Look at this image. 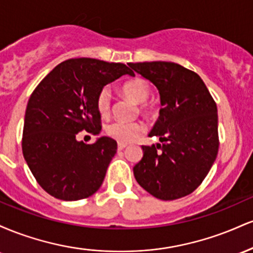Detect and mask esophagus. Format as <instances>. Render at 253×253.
Returning a JSON list of instances; mask_svg holds the SVG:
<instances>
[{"label":"esophagus","instance_id":"esophagus-1","mask_svg":"<svg viewBox=\"0 0 253 253\" xmlns=\"http://www.w3.org/2000/svg\"><path fill=\"white\" fill-rule=\"evenodd\" d=\"M126 146H127V144H121V143H119V144H118V150H124Z\"/></svg>","mask_w":253,"mask_h":253}]
</instances>
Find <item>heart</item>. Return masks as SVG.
I'll list each match as a JSON object with an SVG mask.
<instances>
[{
	"label": "heart",
	"mask_w": 253,
	"mask_h": 253,
	"mask_svg": "<svg viewBox=\"0 0 253 253\" xmlns=\"http://www.w3.org/2000/svg\"><path fill=\"white\" fill-rule=\"evenodd\" d=\"M123 94L134 103H140V108L144 112H150L151 104L147 102L150 97L151 86L143 78H135L123 86ZM96 107L98 113L102 117H107L110 112V90L103 88L97 95ZM145 132V125L140 121L133 123H124V121H114L110 123L106 128L107 135L121 144H128L135 140Z\"/></svg>",
	"instance_id": "obj_1"
}]
</instances>
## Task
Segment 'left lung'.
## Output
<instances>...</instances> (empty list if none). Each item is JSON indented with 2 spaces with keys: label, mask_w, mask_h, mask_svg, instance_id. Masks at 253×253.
<instances>
[{
  "label": "left lung",
  "mask_w": 253,
  "mask_h": 253,
  "mask_svg": "<svg viewBox=\"0 0 253 253\" xmlns=\"http://www.w3.org/2000/svg\"><path fill=\"white\" fill-rule=\"evenodd\" d=\"M161 95L159 118L149 136L161 144L143 147L133 168L136 182L159 200L193 193L210 172L219 150L217 108L196 72L171 62L129 63Z\"/></svg>",
  "instance_id": "obj_1"
}]
</instances>
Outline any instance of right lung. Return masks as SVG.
Here are the masks:
<instances>
[{
    "instance_id": "add662e5",
    "label": "right lung",
    "mask_w": 253,
    "mask_h": 253,
    "mask_svg": "<svg viewBox=\"0 0 253 253\" xmlns=\"http://www.w3.org/2000/svg\"><path fill=\"white\" fill-rule=\"evenodd\" d=\"M134 75L121 63L75 58L60 63L32 92L25 114L22 153L46 193L64 201L86 199L100 189L115 156L114 139L94 144L77 133L101 132L96 98L108 83Z\"/></svg>"
}]
</instances>
